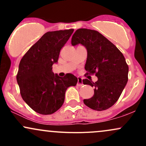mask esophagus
Segmentation results:
<instances>
[{
	"instance_id": "esophagus-1",
	"label": "esophagus",
	"mask_w": 146,
	"mask_h": 146,
	"mask_svg": "<svg viewBox=\"0 0 146 146\" xmlns=\"http://www.w3.org/2000/svg\"><path fill=\"white\" fill-rule=\"evenodd\" d=\"M77 85L78 86H82L83 85V81H82V78H78V83H77Z\"/></svg>"
}]
</instances>
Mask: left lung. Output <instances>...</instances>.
Returning <instances> with one entry per match:
<instances>
[{"label": "left lung", "instance_id": "left-lung-1", "mask_svg": "<svg viewBox=\"0 0 146 146\" xmlns=\"http://www.w3.org/2000/svg\"><path fill=\"white\" fill-rule=\"evenodd\" d=\"M81 44L87 50L85 69L98 77L93 82L85 79L84 84L94 87L91 98L84 100L91 109L102 111L116 103L128 82V66L124 56L103 35L95 30L79 29L71 38L73 46Z\"/></svg>", "mask_w": 146, "mask_h": 146}]
</instances>
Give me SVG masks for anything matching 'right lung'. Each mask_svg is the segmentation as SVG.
<instances>
[{
  "label": "right lung",
  "instance_id": "obj_1",
  "mask_svg": "<svg viewBox=\"0 0 146 146\" xmlns=\"http://www.w3.org/2000/svg\"><path fill=\"white\" fill-rule=\"evenodd\" d=\"M73 29L48 31L28 50L19 64L16 80L23 100L36 113L51 115L64 102L68 87L78 83L71 73L59 77L52 71L60 51Z\"/></svg>",
  "mask_w": 146,
  "mask_h": 146
}]
</instances>
